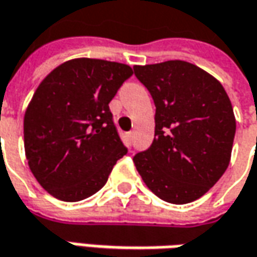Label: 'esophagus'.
I'll list each match as a JSON object with an SVG mask.
<instances>
[{
    "mask_svg": "<svg viewBox=\"0 0 257 257\" xmlns=\"http://www.w3.org/2000/svg\"><path fill=\"white\" fill-rule=\"evenodd\" d=\"M132 138H134V132H128V134H126V139H128L129 144L132 142Z\"/></svg>",
    "mask_w": 257,
    "mask_h": 257,
    "instance_id": "1",
    "label": "esophagus"
}]
</instances>
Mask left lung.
<instances>
[{
  "instance_id": "left-lung-1",
  "label": "left lung",
  "mask_w": 257,
  "mask_h": 257,
  "mask_svg": "<svg viewBox=\"0 0 257 257\" xmlns=\"http://www.w3.org/2000/svg\"><path fill=\"white\" fill-rule=\"evenodd\" d=\"M155 102V138L134 156L145 185L165 202L203 196L230 162L236 119L216 78L186 61L135 65Z\"/></svg>"
}]
</instances>
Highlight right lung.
Masks as SVG:
<instances>
[{"label":"right lung","mask_w":257,"mask_h":257,"mask_svg":"<svg viewBox=\"0 0 257 257\" xmlns=\"http://www.w3.org/2000/svg\"><path fill=\"white\" fill-rule=\"evenodd\" d=\"M132 68L76 58L44 78L24 116V146L32 175L54 198L78 202L108 181L128 152L113 125L109 102Z\"/></svg>","instance_id":"obj_1"}]
</instances>
